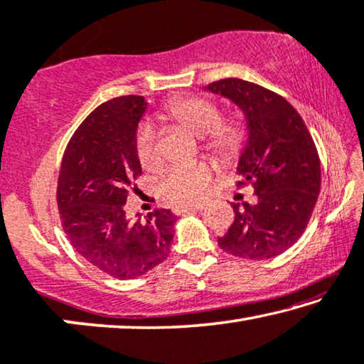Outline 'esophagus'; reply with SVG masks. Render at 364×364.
Instances as JSON below:
<instances>
[{
    "label": "esophagus",
    "instance_id": "obj_1",
    "mask_svg": "<svg viewBox=\"0 0 364 364\" xmlns=\"http://www.w3.org/2000/svg\"><path fill=\"white\" fill-rule=\"evenodd\" d=\"M204 209V204H196V205H180V208H175L173 209V213L176 215H181V214H188V213H194V210H200Z\"/></svg>",
    "mask_w": 364,
    "mask_h": 364
}]
</instances>
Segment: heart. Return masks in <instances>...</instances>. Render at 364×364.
Masks as SVG:
<instances>
[{
    "label": "heart",
    "instance_id": "1",
    "mask_svg": "<svg viewBox=\"0 0 364 364\" xmlns=\"http://www.w3.org/2000/svg\"><path fill=\"white\" fill-rule=\"evenodd\" d=\"M160 117L191 130L203 140L205 151L222 164H234L245 151L250 140V126L240 116L222 117L215 101L204 96H180L161 107ZM135 154L145 170H156L161 165V151L155 130L142 124L135 134ZM213 166L209 164L176 165L168 170L159 183V193L171 205L196 204L204 198Z\"/></svg>",
    "mask_w": 364,
    "mask_h": 364
}]
</instances>
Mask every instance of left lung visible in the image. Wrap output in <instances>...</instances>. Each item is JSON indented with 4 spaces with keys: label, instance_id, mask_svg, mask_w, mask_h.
Returning <instances> with one entry per match:
<instances>
[{
    "label": "left lung",
    "instance_id": "obj_1",
    "mask_svg": "<svg viewBox=\"0 0 364 364\" xmlns=\"http://www.w3.org/2000/svg\"><path fill=\"white\" fill-rule=\"evenodd\" d=\"M245 112L250 140L238 161L237 188L257 203L232 204L235 219L219 237L222 250L247 259L278 257L304 234L321 193V160L301 114L283 96L240 78L208 86Z\"/></svg>",
    "mask_w": 364,
    "mask_h": 364
}]
</instances>
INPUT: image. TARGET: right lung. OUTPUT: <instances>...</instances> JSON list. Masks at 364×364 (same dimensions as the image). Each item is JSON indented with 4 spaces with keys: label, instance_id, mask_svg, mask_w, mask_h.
Masks as SVG:
<instances>
[{
    "label": "right lung",
    "instance_id": "obj_1",
    "mask_svg": "<svg viewBox=\"0 0 364 364\" xmlns=\"http://www.w3.org/2000/svg\"><path fill=\"white\" fill-rule=\"evenodd\" d=\"M147 102L119 96L80 124L65 149L57 205L70 243L86 262L119 279L142 276L166 259L176 215L155 209L130 222L124 204L142 175L135 132Z\"/></svg>",
    "mask_w": 364,
    "mask_h": 364
}]
</instances>
